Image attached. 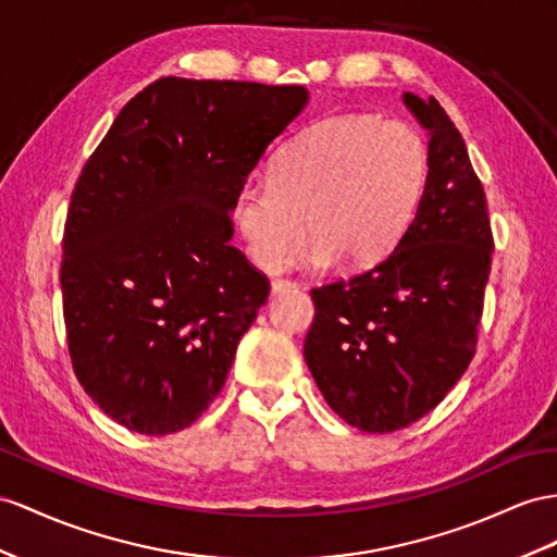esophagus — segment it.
Wrapping results in <instances>:
<instances>
[{
	"label": "esophagus",
	"mask_w": 557,
	"mask_h": 557,
	"mask_svg": "<svg viewBox=\"0 0 557 557\" xmlns=\"http://www.w3.org/2000/svg\"><path fill=\"white\" fill-rule=\"evenodd\" d=\"M294 287H296V282H292V280H273V282H270V292H273V294L292 292Z\"/></svg>",
	"instance_id": "obj_1"
}]
</instances>
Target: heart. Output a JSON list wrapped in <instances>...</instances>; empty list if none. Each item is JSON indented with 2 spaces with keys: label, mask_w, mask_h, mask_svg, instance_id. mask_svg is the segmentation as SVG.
<instances>
[{
  "label": "heart",
  "mask_w": 557,
  "mask_h": 557,
  "mask_svg": "<svg viewBox=\"0 0 557 557\" xmlns=\"http://www.w3.org/2000/svg\"><path fill=\"white\" fill-rule=\"evenodd\" d=\"M428 178V146L403 122L336 115L310 124L284 146L268 183H249L233 216L251 261L277 273L308 263L374 268L400 245Z\"/></svg>",
  "instance_id": "b5f03b06"
}]
</instances>
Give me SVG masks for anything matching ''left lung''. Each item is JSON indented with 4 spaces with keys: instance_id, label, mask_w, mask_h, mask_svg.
Segmentation results:
<instances>
[{
    "instance_id": "1",
    "label": "left lung",
    "mask_w": 557,
    "mask_h": 557,
    "mask_svg": "<svg viewBox=\"0 0 557 557\" xmlns=\"http://www.w3.org/2000/svg\"><path fill=\"white\" fill-rule=\"evenodd\" d=\"M428 129V178L386 261L312 289L306 364L336 414L393 433L442 403L475 352L492 227L466 143L431 96L405 94Z\"/></svg>"
}]
</instances>
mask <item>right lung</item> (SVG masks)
Listing matches in <instances>:
<instances>
[{
	"mask_svg": "<svg viewBox=\"0 0 557 557\" xmlns=\"http://www.w3.org/2000/svg\"><path fill=\"white\" fill-rule=\"evenodd\" d=\"M306 87L162 77L84 164L63 235V315L91 400L143 435L213 403L270 284L231 245L233 205Z\"/></svg>",
	"mask_w": 557,
	"mask_h": 557,
	"instance_id": "1",
	"label": "right lung"
}]
</instances>
